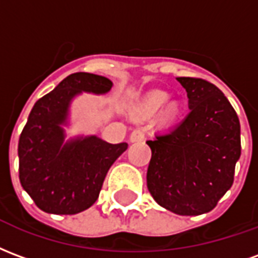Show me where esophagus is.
<instances>
[{
	"label": "esophagus",
	"instance_id": "34e87169",
	"mask_svg": "<svg viewBox=\"0 0 258 258\" xmlns=\"http://www.w3.org/2000/svg\"><path fill=\"white\" fill-rule=\"evenodd\" d=\"M145 140V131L142 128H137L134 130L131 135H130V141L131 142H138V141H144Z\"/></svg>",
	"mask_w": 258,
	"mask_h": 258
}]
</instances>
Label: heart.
<instances>
[{"label": "heart", "instance_id": "b5f03b06", "mask_svg": "<svg viewBox=\"0 0 258 258\" xmlns=\"http://www.w3.org/2000/svg\"><path fill=\"white\" fill-rule=\"evenodd\" d=\"M168 101V94L163 91H155L146 96L140 106V114L144 117H149L152 114L159 112V109ZM181 113V105L178 102H170L166 107V112L163 114L164 123H173L175 118L178 117Z\"/></svg>", "mask_w": 258, "mask_h": 258}]
</instances>
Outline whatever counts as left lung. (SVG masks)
Masks as SVG:
<instances>
[{"label":"left lung","mask_w":258,"mask_h":258,"mask_svg":"<svg viewBox=\"0 0 258 258\" xmlns=\"http://www.w3.org/2000/svg\"><path fill=\"white\" fill-rule=\"evenodd\" d=\"M188 94V116L146 141L152 151L148 189L179 216L211 211L233 184L240 157V124L227 96L203 79L177 77Z\"/></svg>","instance_id":"left-lung-1"}]
</instances>
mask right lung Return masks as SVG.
Listing matches in <instances>:
<instances>
[{
    "label": "right lung",
    "mask_w": 258,
    "mask_h": 258,
    "mask_svg": "<svg viewBox=\"0 0 258 258\" xmlns=\"http://www.w3.org/2000/svg\"><path fill=\"white\" fill-rule=\"evenodd\" d=\"M113 83L80 72L62 80L31 109L18 146L19 179L38 209L51 214H77L94 205L109 168L128 148L91 137L64 142L70 102L81 92L106 94Z\"/></svg>",
    "instance_id": "right-lung-1"
}]
</instances>
